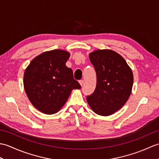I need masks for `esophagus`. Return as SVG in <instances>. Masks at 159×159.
Listing matches in <instances>:
<instances>
[{
    "instance_id": "obj_1",
    "label": "esophagus",
    "mask_w": 159,
    "mask_h": 159,
    "mask_svg": "<svg viewBox=\"0 0 159 159\" xmlns=\"http://www.w3.org/2000/svg\"><path fill=\"white\" fill-rule=\"evenodd\" d=\"M79 83H80V86H83V84H84V80H79Z\"/></svg>"
}]
</instances>
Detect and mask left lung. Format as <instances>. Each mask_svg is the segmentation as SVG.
<instances>
[{
    "mask_svg": "<svg viewBox=\"0 0 159 159\" xmlns=\"http://www.w3.org/2000/svg\"><path fill=\"white\" fill-rule=\"evenodd\" d=\"M89 57L96 70L97 83L87 101L94 113L110 116L129 98L133 85V71L126 60L112 50H96Z\"/></svg>",
    "mask_w": 159,
    "mask_h": 159,
    "instance_id": "8db88e82",
    "label": "left lung"
}]
</instances>
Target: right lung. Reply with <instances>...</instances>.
Here are the masks:
<instances>
[{"mask_svg": "<svg viewBox=\"0 0 159 159\" xmlns=\"http://www.w3.org/2000/svg\"><path fill=\"white\" fill-rule=\"evenodd\" d=\"M70 53L64 50L42 52L33 59L24 73V88L35 109L44 114L58 112L73 89H80L72 70L66 66Z\"/></svg>", "mask_w": 159, "mask_h": 159, "instance_id": "right-lung-1", "label": "right lung"}]
</instances>
